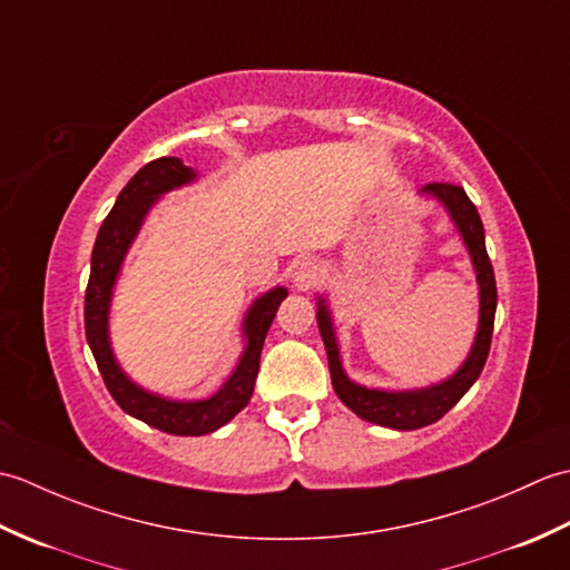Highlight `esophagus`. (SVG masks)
<instances>
[{"label":"esophagus","mask_w":570,"mask_h":570,"mask_svg":"<svg viewBox=\"0 0 570 570\" xmlns=\"http://www.w3.org/2000/svg\"><path fill=\"white\" fill-rule=\"evenodd\" d=\"M323 278V264L313 257H304L292 266V282L298 292H308Z\"/></svg>","instance_id":"obj_1"}]
</instances>
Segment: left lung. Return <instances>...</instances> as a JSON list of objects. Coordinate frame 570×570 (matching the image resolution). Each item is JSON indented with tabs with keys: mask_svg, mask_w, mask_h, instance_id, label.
<instances>
[{
	"mask_svg": "<svg viewBox=\"0 0 570 570\" xmlns=\"http://www.w3.org/2000/svg\"><path fill=\"white\" fill-rule=\"evenodd\" d=\"M423 190L433 193V196L445 205L448 213H451L460 235L465 239L472 264H475V272H478L480 331L475 337V345L470 350V357L465 360V365L460 367L448 382L429 386V390H419V392H380V390L360 386L345 377V372L341 367V357H337V345H335L328 308H325L323 301H318L321 304L318 328H321L325 350H328V365H331V380H333L335 394L341 396V402L353 409L360 419L380 423V426L399 429V431H414L421 426H429L433 421H439L460 402V399H463V394L470 390V386L475 384L490 355L494 308H498V286H494V272H492L488 247H485V227H482L475 203L468 198L463 186H455V184H439V180H435V184H429Z\"/></svg>",
	"mask_w": 570,
	"mask_h": 570,
	"instance_id": "left-lung-1",
	"label": "left lung"
}]
</instances>
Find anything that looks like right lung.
Segmentation results:
<instances>
[{
  "label": "right lung",
  "mask_w": 570,
  "mask_h": 570,
  "mask_svg": "<svg viewBox=\"0 0 570 570\" xmlns=\"http://www.w3.org/2000/svg\"><path fill=\"white\" fill-rule=\"evenodd\" d=\"M193 178H196V174H193L188 166L180 164L176 156L154 159L131 176L129 184L117 196L115 208L105 217L98 239H95L90 278L88 288H85V335H88V343L95 362H98L105 386L110 390L115 402L122 406L127 414L174 435L210 433L225 426L239 409L247 406L254 392V382H257L266 331H269V325L276 316L278 304L286 298L284 288H274V292L264 294L257 304L249 308L245 321V355H242L233 377H229L223 390L213 394L210 399H203V402H171V399H161L139 390L137 384H131L125 377L112 357L110 341H107V311H110V296L119 264H122L125 252L131 245V239H135L144 215L151 208V203L159 198L161 193L176 186H184Z\"/></svg>",
  "instance_id": "obj_1"
}]
</instances>
